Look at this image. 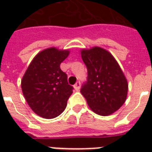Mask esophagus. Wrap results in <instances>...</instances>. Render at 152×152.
I'll use <instances>...</instances> for the list:
<instances>
[{
	"mask_svg": "<svg viewBox=\"0 0 152 152\" xmlns=\"http://www.w3.org/2000/svg\"><path fill=\"white\" fill-rule=\"evenodd\" d=\"M74 88H75V90L76 91L80 90V81L76 82V84L74 85Z\"/></svg>",
	"mask_w": 152,
	"mask_h": 152,
	"instance_id": "1",
	"label": "esophagus"
}]
</instances>
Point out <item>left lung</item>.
Wrapping results in <instances>:
<instances>
[{
	"instance_id": "1",
	"label": "left lung",
	"mask_w": 152,
	"mask_h": 152,
	"mask_svg": "<svg viewBox=\"0 0 152 152\" xmlns=\"http://www.w3.org/2000/svg\"><path fill=\"white\" fill-rule=\"evenodd\" d=\"M81 57L88 69V81L81 94L93 112L110 115L127 98L128 82L122 70L113 55L101 47L83 49Z\"/></svg>"
}]
</instances>
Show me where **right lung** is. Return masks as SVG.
Returning <instances> with one entry per match:
<instances>
[{
    "mask_svg": "<svg viewBox=\"0 0 152 152\" xmlns=\"http://www.w3.org/2000/svg\"><path fill=\"white\" fill-rule=\"evenodd\" d=\"M69 54V50L51 47L39 53L32 60L21 80L27 104L39 116L52 119L66 108L73 88L60 64Z\"/></svg>",
    "mask_w": 152,
    "mask_h": 152,
    "instance_id": "1",
    "label": "right lung"
}]
</instances>
